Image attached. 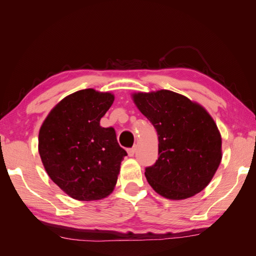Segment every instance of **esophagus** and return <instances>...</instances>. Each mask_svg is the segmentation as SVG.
I'll return each mask as SVG.
<instances>
[{"label": "esophagus", "instance_id": "1", "mask_svg": "<svg viewBox=\"0 0 256 256\" xmlns=\"http://www.w3.org/2000/svg\"><path fill=\"white\" fill-rule=\"evenodd\" d=\"M134 152H136V148H129V150H127V152H128V156H129V157H134Z\"/></svg>", "mask_w": 256, "mask_h": 256}]
</instances>
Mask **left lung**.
Wrapping results in <instances>:
<instances>
[{
    "mask_svg": "<svg viewBox=\"0 0 256 256\" xmlns=\"http://www.w3.org/2000/svg\"><path fill=\"white\" fill-rule=\"evenodd\" d=\"M132 99L158 134V160L145 176L158 194L184 200L204 190L222 159V140L204 108L184 95L160 90Z\"/></svg>",
    "mask_w": 256,
    "mask_h": 256,
    "instance_id": "8db88e82",
    "label": "left lung"
}]
</instances>
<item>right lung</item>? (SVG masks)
<instances>
[{
    "mask_svg": "<svg viewBox=\"0 0 256 256\" xmlns=\"http://www.w3.org/2000/svg\"><path fill=\"white\" fill-rule=\"evenodd\" d=\"M114 102L92 88L68 95L44 120L38 152L49 177L70 198L96 200L110 196L127 156L112 127L100 120Z\"/></svg>",
    "mask_w": 256,
    "mask_h": 256,
    "instance_id": "1",
    "label": "right lung"
}]
</instances>
